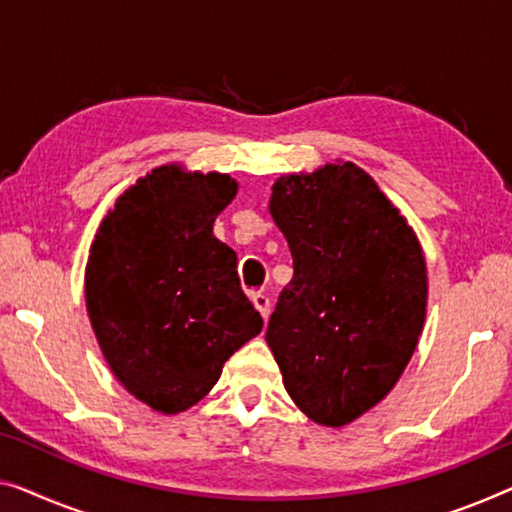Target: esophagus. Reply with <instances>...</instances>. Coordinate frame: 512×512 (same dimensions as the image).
I'll list each match as a JSON object with an SVG mask.
<instances>
[{
  "label": "esophagus",
  "mask_w": 512,
  "mask_h": 512,
  "mask_svg": "<svg viewBox=\"0 0 512 512\" xmlns=\"http://www.w3.org/2000/svg\"><path fill=\"white\" fill-rule=\"evenodd\" d=\"M250 299H253L255 308L259 310V315H262L264 319L269 317V312H271V299H269V296H266L264 292H253V296H250Z\"/></svg>",
  "instance_id": "34e87169"
}]
</instances>
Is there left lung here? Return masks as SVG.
Masks as SVG:
<instances>
[{
  "instance_id": "8db88e82",
  "label": "left lung",
  "mask_w": 512,
  "mask_h": 512,
  "mask_svg": "<svg viewBox=\"0 0 512 512\" xmlns=\"http://www.w3.org/2000/svg\"><path fill=\"white\" fill-rule=\"evenodd\" d=\"M269 209L294 276L266 342L296 407L319 425H347L386 398L414 354L427 303L423 250L354 163L278 179Z\"/></svg>"
}]
</instances>
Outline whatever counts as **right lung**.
I'll list each match as a JSON object with an SVG mask.
<instances>
[{
	"instance_id": "right-lung-1",
	"label": "right lung",
	"mask_w": 512,
	"mask_h": 512,
	"mask_svg": "<svg viewBox=\"0 0 512 512\" xmlns=\"http://www.w3.org/2000/svg\"><path fill=\"white\" fill-rule=\"evenodd\" d=\"M236 195L227 174L151 170L105 216L87 264V310L105 361L163 414L193 407L227 358L262 331L236 253L213 220Z\"/></svg>"
}]
</instances>
